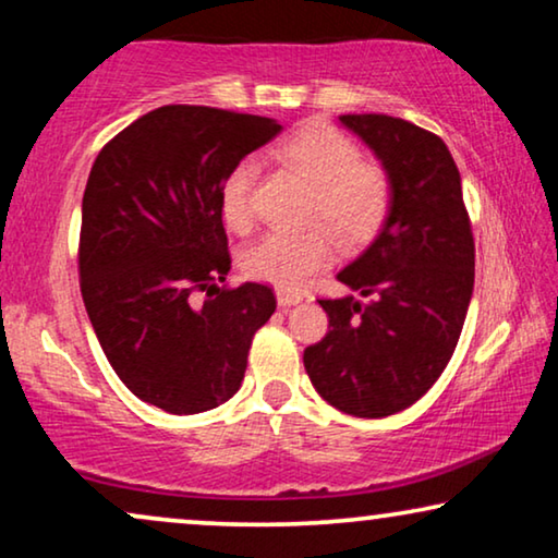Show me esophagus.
I'll return each mask as SVG.
<instances>
[{
    "label": "esophagus",
    "instance_id": "34e87169",
    "mask_svg": "<svg viewBox=\"0 0 558 558\" xmlns=\"http://www.w3.org/2000/svg\"><path fill=\"white\" fill-rule=\"evenodd\" d=\"M304 296L300 292H284V289H277V302L279 307H294V304H300Z\"/></svg>",
    "mask_w": 558,
    "mask_h": 558
}]
</instances>
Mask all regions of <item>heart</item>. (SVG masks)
Here are the masks:
<instances>
[{
	"mask_svg": "<svg viewBox=\"0 0 558 558\" xmlns=\"http://www.w3.org/2000/svg\"><path fill=\"white\" fill-rule=\"evenodd\" d=\"M271 155L312 185L307 220H323L302 231H271L243 251L248 277L294 292L312 274L332 264L342 246L355 248L380 231L391 208V180L378 165L363 162L357 144L325 121H307L271 147ZM256 165L243 159L220 185V213L228 228L246 231L254 220L251 190Z\"/></svg>",
	"mask_w": 558,
	"mask_h": 558,
	"instance_id": "1",
	"label": "heart"
}]
</instances>
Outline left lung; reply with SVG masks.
<instances>
[{"mask_svg": "<svg viewBox=\"0 0 558 558\" xmlns=\"http://www.w3.org/2000/svg\"><path fill=\"white\" fill-rule=\"evenodd\" d=\"M391 180L388 216L355 262L338 271L353 294L319 300L330 330L304 350V371L330 407L363 418L391 416L447 368L475 284V243L462 180L437 134L386 117L348 113Z\"/></svg>", "mask_w": 558, "mask_h": 558, "instance_id": "left-lung-1", "label": "left lung"}]
</instances>
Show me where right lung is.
<instances>
[{"label":"right lung","instance_id":"obj_1","mask_svg":"<svg viewBox=\"0 0 558 558\" xmlns=\"http://www.w3.org/2000/svg\"><path fill=\"white\" fill-rule=\"evenodd\" d=\"M279 132L277 119L254 113L162 106L113 136L90 167L83 304L121 384L167 414L231 399L251 338L277 310L269 287L218 284L231 271L220 185Z\"/></svg>","mask_w":558,"mask_h":558}]
</instances>
